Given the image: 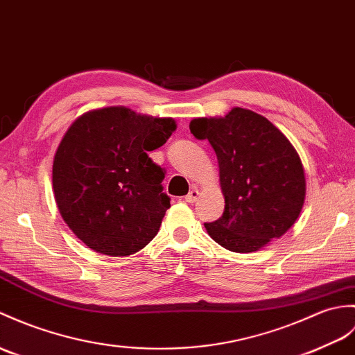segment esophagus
<instances>
[{"instance_id": "obj_1", "label": "esophagus", "mask_w": 355, "mask_h": 355, "mask_svg": "<svg viewBox=\"0 0 355 355\" xmlns=\"http://www.w3.org/2000/svg\"><path fill=\"white\" fill-rule=\"evenodd\" d=\"M198 198H200V191H198L196 187H193L192 191L184 196V200H186L187 202H195V201H198Z\"/></svg>"}]
</instances>
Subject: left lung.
Listing matches in <instances>:
<instances>
[{
  "instance_id": "left-lung-1",
  "label": "left lung",
  "mask_w": 355,
  "mask_h": 355,
  "mask_svg": "<svg viewBox=\"0 0 355 355\" xmlns=\"http://www.w3.org/2000/svg\"><path fill=\"white\" fill-rule=\"evenodd\" d=\"M196 139L216 153L225 196L222 216L204 224L213 241L233 252L257 251L298 219L306 177L292 144L261 114L234 107L225 118L191 122Z\"/></svg>"
}]
</instances>
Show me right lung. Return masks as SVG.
Here are the masks:
<instances>
[{"label":"right lung","instance_id":"obj_1","mask_svg":"<svg viewBox=\"0 0 355 355\" xmlns=\"http://www.w3.org/2000/svg\"><path fill=\"white\" fill-rule=\"evenodd\" d=\"M171 118L125 107L85 113L66 131L53 163V187L63 220L90 250L123 257L145 248L162 225L171 198L164 168L148 151L175 130Z\"/></svg>","mask_w":355,"mask_h":355}]
</instances>
